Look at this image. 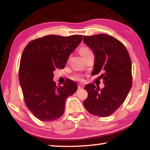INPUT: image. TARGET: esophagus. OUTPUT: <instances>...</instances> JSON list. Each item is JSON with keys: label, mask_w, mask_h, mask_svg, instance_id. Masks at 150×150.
Returning a JSON list of instances; mask_svg holds the SVG:
<instances>
[{"label": "esophagus", "mask_w": 150, "mask_h": 150, "mask_svg": "<svg viewBox=\"0 0 150 150\" xmlns=\"http://www.w3.org/2000/svg\"><path fill=\"white\" fill-rule=\"evenodd\" d=\"M84 88V85H82V84H79L78 85L79 89H81V88Z\"/></svg>", "instance_id": "1"}]
</instances>
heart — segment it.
Listing matches in <instances>:
<instances>
[{"mask_svg":"<svg viewBox=\"0 0 150 150\" xmlns=\"http://www.w3.org/2000/svg\"><path fill=\"white\" fill-rule=\"evenodd\" d=\"M79 52L80 55L82 56L83 58H86L88 55H91V54H93L92 52H91V50L89 49V48L87 47H85V46H83V47H81L79 50ZM75 79L76 80H79V81H81L83 79V77L81 75H77L75 76Z\"/></svg>","mask_w":150,"mask_h":150,"instance_id":"obj_1","label":"heart"}]
</instances>
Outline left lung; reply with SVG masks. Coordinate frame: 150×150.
<instances>
[{"instance_id": "left-lung-1", "label": "left lung", "mask_w": 150, "mask_h": 150, "mask_svg": "<svg viewBox=\"0 0 150 150\" xmlns=\"http://www.w3.org/2000/svg\"><path fill=\"white\" fill-rule=\"evenodd\" d=\"M95 54L92 75L101 74L105 87L89 83L85 87L88 97L83 105L91 115L107 117L122 105L132 85V62L126 48L119 40L107 34L83 38Z\"/></svg>"}]
</instances>
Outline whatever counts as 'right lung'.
I'll return each mask as SVG.
<instances>
[{"mask_svg":"<svg viewBox=\"0 0 150 150\" xmlns=\"http://www.w3.org/2000/svg\"><path fill=\"white\" fill-rule=\"evenodd\" d=\"M82 39L81 35H48L31 41L24 48L19 82L25 104L39 120L50 122L59 118L64 113L67 97L77 91V85L73 81L57 87L53 78L55 69L65 67Z\"/></svg>","mask_w":150,"mask_h":150,"instance_id":"1","label":"right lung"}]
</instances>
